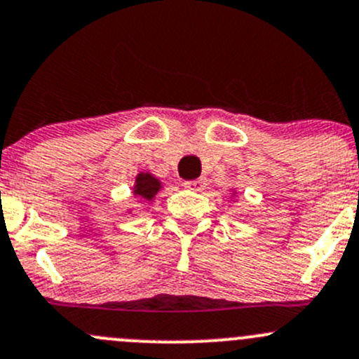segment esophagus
<instances>
[{
    "instance_id": "obj_1",
    "label": "esophagus",
    "mask_w": 359,
    "mask_h": 359,
    "mask_svg": "<svg viewBox=\"0 0 359 359\" xmlns=\"http://www.w3.org/2000/svg\"><path fill=\"white\" fill-rule=\"evenodd\" d=\"M184 186H186L187 189H191V191H203L206 187V179L200 177V179H196V180H187Z\"/></svg>"
}]
</instances>
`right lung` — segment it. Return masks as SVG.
Here are the masks:
<instances>
[{
    "instance_id": "right-lung-1",
    "label": "right lung",
    "mask_w": 359,
    "mask_h": 359,
    "mask_svg": "<svg viewBox=\"0 0 359 359\" xmlns=\"http://www.w3.org/2000/svg\"><path fill=\"white\" fill-rule=\"evenodd\" d=\"M159 189H161V182H159L156 177L144 172H140L139 175H137L135 186H133V194H135V196L151 201L154 196H156Z\"/></svg>"
}]
</instances>
